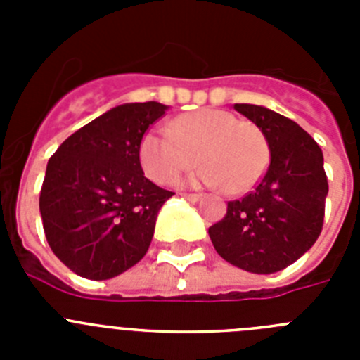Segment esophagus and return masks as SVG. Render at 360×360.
<instances>
[{"instance_id": "esophagus-1", "label": "esophagus", "mask_w": 360, "mask_h": 360, "mask_svg": "<svg viewBox=\"0 0 360 360\" xmlns=\"http://www.w3.org/2000/svg\"><path fill=\"white\" fill-rule=\"evenodd\" d=\"M182 196L186 200H189V202H198V200H202V195H196V193H182Z\"/></svg>"}]
</instances>
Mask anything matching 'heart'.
Segmentation results:
<instances>
[{"label": "heart", "instance_id": "heart-1", "mask_svg": "<svg viewBox=\"0 0 360 360\" xmlns=\"http://www.w3.org/2000/svg\"><path fill=\"white\" fill-rule=\"evenodd\" d=\"M139 153L144 173L160 186L173 184L198 157L203 165L193 182L225 187L231 195L252 189L269 165V144L262 129L214 108L184 113L171 122V129H149Z\"/></svg>", "mask_w": 360, "mask_h": 360}]
</instances>
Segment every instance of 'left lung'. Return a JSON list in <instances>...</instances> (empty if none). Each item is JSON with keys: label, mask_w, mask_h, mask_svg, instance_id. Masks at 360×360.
<instances>
[{"label": "left lung", "mask_w": 360, "mask_h": 360, "mask_svg": "<svg viewBox=\"0 0 360 360\" xmlns=\"http://www.w3.org/2000/svg\"><path fill=\"white\" fill-rule=\"evenodd\" d=\"M234 110L262 129L270 164L256 189L227 203L209 227L216 252L252 274H274L303 256L319 238L328 180L323 151L299 124L256 104Z\"/></svg>", "instance_id": "1"}]
</instances>
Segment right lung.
<instances>
[{"instance_id":"obj_1","label":"right lung","mask_w":360,"mask_h":360,"mask_svg":"<svg viewBox=\"0 0 360 360\" xmlns=\"http://www.w3.org/2000/svg\"><path fill=\"white\" fill-rule=\"evenodd\" d=\"M165 111L155 101L111 108L49 160L39 196L44 236L81 278H115L148 252L158 211L174 193L144 176L139 151Z\"/></svg>"}]
</instances>
